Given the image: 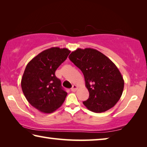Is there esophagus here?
I'll return each mask as SVG.
<instances>
[{
	"instance_id": "34e87169",
	"label": "esophagus",
	"mask_w": 147,
	"mask_h": 147,
	"mask_svg": "<svg viewBox=\"0 0 147 147\" xmlns=\"http://www.w3.org/2000/svg\"><path fill=\"white\" fill-rule=\"evenodd\" d=\"M77 89H78V86H77L76 85H73L71 89L72 91L74 92V91H76L77 90Z\"/></svg>"
}]
</instances>
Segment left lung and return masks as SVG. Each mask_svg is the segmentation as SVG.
<instances>
[{"instance_id": "obj_1", "label": "left lung", "mask_w": 147, "mask_h": 147, "mask_svg": "<svg viewBox=\"0 0 147 147\" xmlns=\"http://www.w3.org/2000/svg\"><path fill=\"white\" fill-rule=\"evenodd\" d=\"M69 58L83 73L89 93L83 102L87 108L102 113L115 105L123 94L124 82L113 62L94 49H77Z\"/></svg>"}]
</instances>
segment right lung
Returning a JSON list of instances; mask_svg holds the SVG:
<instances>
[{"mask_svg":"<svg viewBox=\"0 0 147 147\" xmlns=\"http://www.w3.org/2000/svg\"><path fill=\"white\" fill-rule=\"evenodd\" d=\"M70 53L67 49L52 47L27 64L21 79V88L28 102L41 112L53 113L65 101L67 93L62 88L55 72Z\"/></svg>","mask_w":147,"mask_h":147,"instance_id":"right-lung-1","label":"right lung"}]
</instances>
